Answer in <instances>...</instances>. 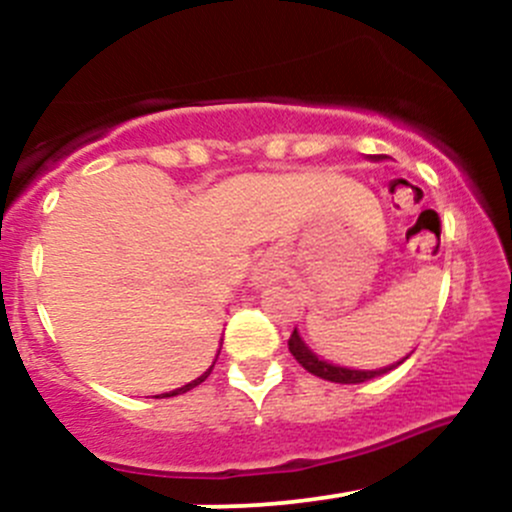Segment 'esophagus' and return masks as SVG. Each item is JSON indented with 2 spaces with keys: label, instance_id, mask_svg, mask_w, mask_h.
Listing matches in <instances>:
<instances>
[{
  "label": "esophagus",
  "instance_id": "obj_1",
  "mask_svg": "<svg viewBox=\"0 0 512 512\" xmlns=\"http://www.w3.org/2000/svg\"><path fill=\"white\" fill-rule=\"evenodd\" d=\"M264 279H267V276H264V274H262V276H257V281H260V284H262V281H264Z\"/></svg>",
  "mask_w": 512,
  "mask_h": 512
}]
</instances>
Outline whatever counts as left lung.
Returning a JSON list of instances; mask_svg holds the SVG:
<instances>
[{
    "label": "left lung",
    "instance_id": "8db88e82",
    "mask_svg": "<svg viewBox=\"0 0 512 512\" xmlns=\"http://www.w3.org/2000/svg\"><path fill=\"white\" fill-rule=\"evenodd\" d=\"M375 161H383V158H375ZM289 351L293 354L301 366L308 370V373L317 375V378L322 380H330V383H339V385H358V383H366V380H373L378 378V375L387 373V370L397 368L399 363H404V356L402 361L397 363H390V366H383V368H373V370H363V368H346V366H337V363L332 361H325V358H320L315 354L313 349H310L308 344L303 342L301 334L298 330H293V334L289 337Z\"/></svg>",
    "mask_w": 512,
    "mask_h": 512
}]
</instances>
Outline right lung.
<instances>
[{"label":"right lung","instance_id":"right-lung-1","mask_svg":"<svg viewBox=\"0 0 512 512\" xmlns=\"http://www.w3.org/2000/svg\"><path fill=\"white\" fill-rule=\"evenodd\" d=\"M211 368H214V366H211ZM211 368H209V370H204V373H202V375H199V378H195V380H192V383L182 385V387H178V390H170V392H163V395H161V397H175V395H182V392H187V390H192V387L202 385V383H204V380H207V378H209Z\"/></svg>","mask_w":512,"mask_h":512}]
</instances>
